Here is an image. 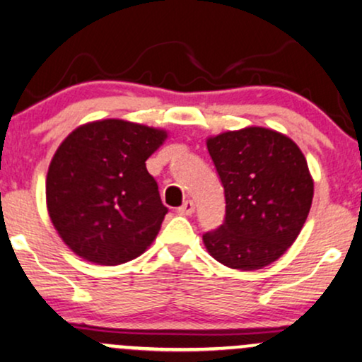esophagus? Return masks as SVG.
Wrapping results in <instances>:
<instances>
[{
  "label": "esophagus",
  "instance_id": "34e87169",
  "mask_svg": "<svg viewBox=\"0 0 362 362\" xmlns=\"http://www.w3.org/2000/svg\"><path fill=\"white\" fill-rule=\"evenodd\" d=\"M194 211H195L194 200H185V202L182 204L180 207L177 209V212H178V214H180V216H192Z\"/></svg>",
  "mask_w": 362,
  "mask_h": 362
}]
</instances>
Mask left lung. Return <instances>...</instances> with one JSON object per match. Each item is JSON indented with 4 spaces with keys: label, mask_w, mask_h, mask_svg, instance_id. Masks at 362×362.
I'll list each match as a JSON object with an SVG mask.
<instances>
[{
    "label": "left lung",
    "mask_w": 362,
    "mask_h": 362,
    "mask_svg": "<svg viewBox=\"0 0 362 362\" xmlns=\"http://www.w3.org/2000/svg\"><path fill=\"white\" fill-rule=\"evenodd\" d=\"M226 195V219L202 236L212 258L241 272L261 269L293 245L313 199V178L293 139L247 126L207 138Z\"/></svg>",
    "instance_id": "obj_1"
}]
</instances>
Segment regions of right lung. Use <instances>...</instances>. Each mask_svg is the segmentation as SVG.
<instances>
[{"mask_svg": "<svg viewBox=\"0 0 362 362\" xmlns=\"http://www.w3.org/2000/svg\"><path fill=\"white\" fill-rule=\"evenodd\" d=\"M165 129L124 119L76 128L57 148L45 182L47 211L62 241L82 259L128 263L148 250L167 207L146 160Z\"/></svg>", "mask_w": 362, "mask_h": 362, "instance_id": "obj_1", "label": "right lung"}]
</instances>
